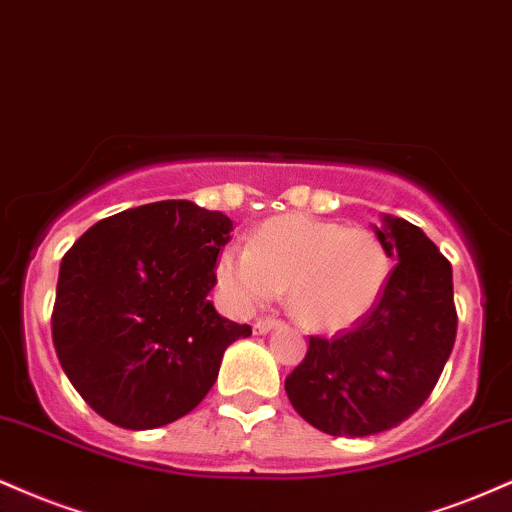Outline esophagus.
Listing matches in <instances>:
<instances>
[{
    "instance_id": "obj_1",
    "label": "esophagus",
    "mask_w": 512,
    "mask_h": 512,
    "mask_svg": "<svg viewBox=\"0 0 512 512\" xmlns=\"http://www.w3.org/2000/svg\"><path fill=\"white\" fill-rule=\"evenodd\" d=\"M278 326H280V321H275V318H258V321L254 323V335H266Z\"/></svg>"
}]
</instances>
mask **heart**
Segmentation results:
<instances>
[{
    "mask_svg": "<svg viewBox=\"0 0 512 512\" xmlns=\"http://www.w3.org/2000/svg\"><path fill=\"white\" fill-rule=\"evenodd\" d=\"M390 270V251L371 230L290 213L263 220L249 246L227 244L215 261V280L237 309H254L287 290L294 321L316 333H340L376 309Z\"/></svg>",
    "mask_w": 512,
    "mask_h": 512,
    "instance_id": "heart-1",
    "label": "heart"
}]
</instances>
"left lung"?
<instances>
[{"mask_svg":"<svg viewBox=\"0 0 512 512\" xmlns=\"http://www.w3.org/2000/svg\"><path fill=\"white\" fill-rule=\"evenodd\" d=\"M371 230L398 266L381 302L338 338H309L287 376L292 407L330 436H374L412 417L453 352V268L412 222L381 215Z\"/></svg>","mask_w":512,"mask_h":512,"instance_id":"1","label":"left lung"}]
</instances>
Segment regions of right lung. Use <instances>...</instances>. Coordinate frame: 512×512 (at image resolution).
Wrapping results in <instances>:
<instances>
[{"label":"right lung","instance_id":"right-lung-1","mask_svg":"<svg viewBox=\"0 0 512 512\" xmlns=\"http://www.w3.org/2000/svg\"><path fill=\"white\" fill-rule=\"evenodd\" d=\"M232 220L158 201L95 222L59 266L52 340L66 378L107 422H177L208 395L222 354L251 328L208 302Z\"/></svg>","mask_w":512,"mask_h":512}]
</instances>
